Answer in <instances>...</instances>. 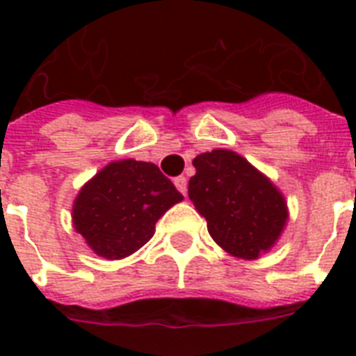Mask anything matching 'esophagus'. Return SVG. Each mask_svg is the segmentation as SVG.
Here are the masks:
<instances>
[{
  "instance_id": "esophagus-1",
  "label": "esophagus",
  "mask_w": 356,
  "mask_h": 356,
  "mask_svg": "<svg viewBox=\"0 0 356 356\" xmlns=\"http://www.w3.org/2000/svg\"><path fill=\"white\" fill-rule=\"evenodd\" d=\"M173 184L177 186V190L183 195H186V190H188V184H186V177L184 175H179V177L173 179Z\"/></svg>"
}]
</instances>
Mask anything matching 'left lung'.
<instances>
[{
  "label": "left lung",
  "instance_id": "left-lung-1",
  "mask_svg": "<svg viewBox=\"0 0 356 356\" xmlns=\"http://www.w3.org/2000/svg\"><path fill=\"white\" fill-rule=\"evenodd\" d=\"M188 197L211 236L227 253L259 259L277 242L288 220L281 192L234 151L214 149L192 161Z\"/></svg>",
  "mask_w": 356,
  "mask_h": 356
}]
</instances>
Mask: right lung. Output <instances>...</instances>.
I'll return each instance as SVG.
<instances>
[{
	"instance_id": "obj_1",
	"label": "right lung",
	"mask_w": 356,
	"mask_h": 356,
	"mask_svg": "<svg viewBox=\"0 0 356 356\" xmlns=\"http://www.w3.org/2000/svg\"><path fill=\"white\" fill-rule=\"evenodd\" d=\"M181 200L155 164L111 162L77 195L74 225L99 257L123 259L153 236L159 218Z\"/></svg>"
}]
</instances>
